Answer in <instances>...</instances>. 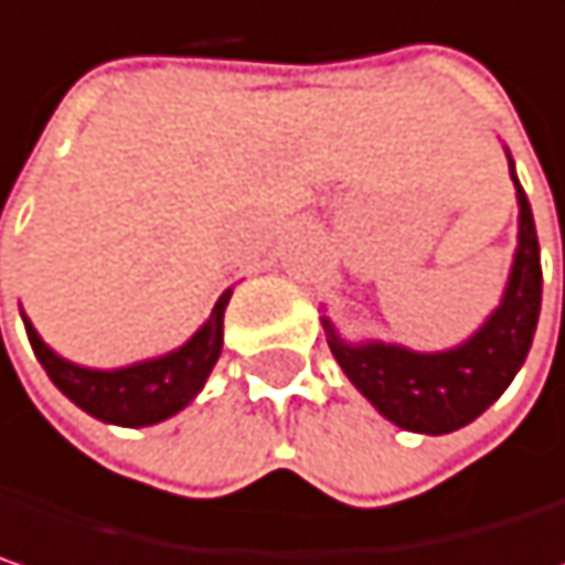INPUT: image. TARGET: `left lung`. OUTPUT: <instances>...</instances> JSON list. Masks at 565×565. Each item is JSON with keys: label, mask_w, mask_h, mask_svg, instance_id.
<instances>
[{"label": "left lung", "mask_w": 565, "mask_h": 565, "mask_svg": "<svg viewBox=\"0 0 565 565\" xmlns=\"http://www.w3.org/2000/svg\"><path fill=\"white\" fill-rule=\"evenodd\" d=\"M514 186L521 223L511 278L501 307L462 345L446 352H411L404 345L387 342H345L323 317L327 342L345 379L401 430L439 436L472 424L504 394V387L511 385L531 352L540 317L543 271L527 193L518 178Z\"/></svg>", "instance_id": "1"}]
</instances>
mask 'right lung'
Masks as SVG:
<instances>
[{"mask_svg":"<svg viewBox=\"0 0 565 565\" xmlns=\"http://www.w3.org/2000/svg\"><path fill=\"white\" fill-rule=\"evenodd\" d=\"M232 290H226L210 320L190 335L180 349L161 355V359H148V362H135L126 369H113V372H99V369H83L67 359H61L51 345H44V339L25 320V333L38 362L44 365L47 379L61 387L79 411H86L89 417L103 420V424H119V427H151L161 424L168 417H174L183 411L200 387L206 385L220 352H223V313L230 303Z\"/></svg>","mask_w":565,"mask_h":565,"instance_id":"obj_1","label":"right lung"}]
</instances>
